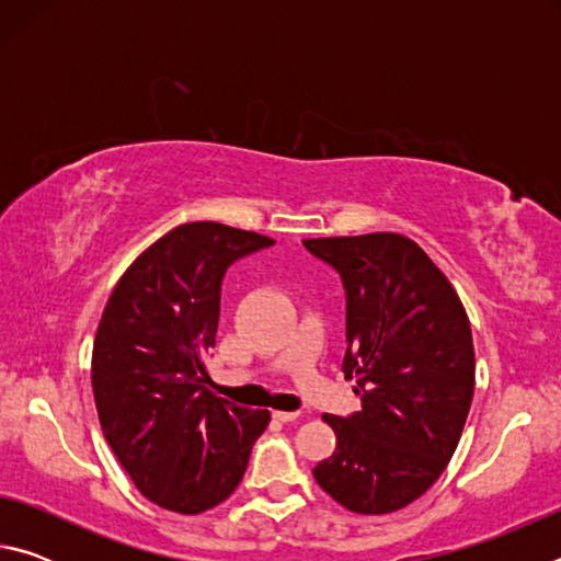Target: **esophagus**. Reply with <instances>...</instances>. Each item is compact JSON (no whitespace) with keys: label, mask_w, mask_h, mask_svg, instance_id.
Listing matches in <instances>:
<instances>
[{"label":"esophagus","mask_w":561,"mask_h":561,"mask_svg":"<svg viewBox=\"0 0 561 561\" xmlns=\"http://www.w3.org/2000/svg\"><path fill=\"white\" fill-rule=\"evenodd\" d=\"M272 415H274V421H279V423H294L299 417L297 411H274Z\"/></svg>","instance_id":"obj_1"}]
</instances>
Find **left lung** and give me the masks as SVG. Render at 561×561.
I'll list each match as a JSON object with an SVG mask.
<instances>
[{
  "label": "left lung",
  "instance_id": "obj_1",
  "mask_svg": "<svg viewBox=\"0 0 561 561\" xmlns=\"http://www.w3.org/2000/svg\"><path fill=\"white\" fill-rule=\"evenodd\" d=\"M304 247L346 291V378L360 411L324 413L336 450L319 488L356 515L411 505L448 468L474 391L468 314L448 277L396 232L319 237Z\"/></svg>",
  "mask_w": 561,
  "mask_h": 561
}]
</instances>
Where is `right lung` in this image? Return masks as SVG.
<instances>
[{
	"mask_svg": "<svg viewBox=\"0 0 561 561\" xmlns=\"http://www.w3.org/2000/svg\"><path fill=\"white\" fill-rule=\"evenodd\" d=\"M272 237L187 222L160 237L118 279L93 341L91 383L103 435L140 495L201 515L240 485L270 411L213 393L220 287L234 260Z\"/></svg>",
	"mask_w": 561,
	"mask_h": 561,
	"instance_id": "add662e5",
	"label": "right lung"
}]
</instances>
